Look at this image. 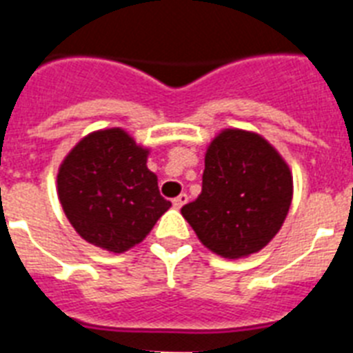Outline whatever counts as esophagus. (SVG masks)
I'll return each mask as SVG.
<instances>
[{
	"label": "esophagus",
	"mask_w": 353,
	"mask_h": 353,
	"mask_svg": "<svg viewBox=\"0 0 353 353\" xmlns=\"http://www.w3.org/2000/svg\"><path fill=\"white\" fill-rule=\"evenodd\" d=\"M187 201H188V196H187V194H185V192L179 194L177 198L172 199V203H174V207H176V209H181L183 205L187 203Z\"/></svg>",
	"instance_id": "obj_1"
}]
</instances>
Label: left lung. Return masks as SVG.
Wrapping results in <instances>:
<instances>
[{
	"label": "left lung",
	"mask_w": 353,
	"mask_h": 353,
	"mask_svg": "<svg viewBox=\"0 0 353 353\" xmlns=\"http://www.w3.org/2000/svg\"><path fill=\"white\" fill-rule=\"evenodd\" d=\"M291 172L263 137L225 130L205 155L201 194L181 209L203 245L223 258L260 251L284 223Z\"/></svg>",
	"instance_id": "left-lung-1"
}]
</instances>
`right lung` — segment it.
Segmentation results:
<instances>
[{
	"mask_svg": "<svg viewBox=\"0 0 353 353\" xmlns=\"http://www.w3.org/2000/svg\"><path fill=\"white\" fill-rule=\"evenodd\" d=\"M146 157L148 150L112 128L84 137L63 159L58 198L85 241L112 252L128 251L170 209Z\"/></svg>",
	"mask_w": 353,
	"mask_h": 353,
	"instance_id": "add662e5",
	"label": "right lung"
}]
</instances>
